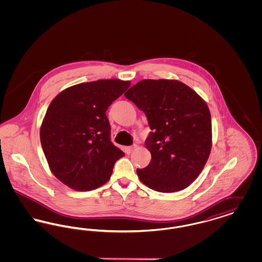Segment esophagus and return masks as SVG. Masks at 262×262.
Wrapping results in <instances>:
<instances>
[{
    "instance_id": "1",
    "label": "esophagus",
    "mask_w": 262,
    "mask_h": 262,
    "mask_svg": "<svg viewBox=\"0 0 262 262\" xmlns=\"http://www.w3.org/2000/svg\"><path fill=\"white\" fill-rule=\"evenodd\" d=\"M136 146H137V145H134V146H127V147H125V152H126V153H130L133 150L136 148Z\"/></svg>"
}]
</instances>
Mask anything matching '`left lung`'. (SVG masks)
Here are the masks:
<instances>
[{
    "mask_svg": "<svg viewBox=\"0 0 262 262\" xmlns=\"http://www.w3.org/2000/svg\"><path fill=\"white\" fill-rule=\"evenodd\" d=\"M125 96L144 112L151 128L145 140L151 161L137 170L141 183L160 192L188 187L211 151V116L205 101L174 79H143Z\"/></svg>",
    "mask_w": 262,
    "mask_h": 262,
    "instance_id": "8db88e82",
    "label": "left lung"
}]
</instances>
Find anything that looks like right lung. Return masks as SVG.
Returning a JSON list of instances; mask_svg holds the SVG:
<instances>
[{
	"label": "right lung",
	"instance_id": "obj_1",
	"mask_svg": "<svg viewBox=\"0 0 262 262\" xmlns=\"http://www.w3.org/2000/svg\"><path fill=\"white\" fill-rule=\"evenodd\" d=\"M129 85L100 79L67 88L52 100L40 140L52 173L66 186L86 191L109 181L125 153L111 142L106 111Z\"/></svg>",
	"mask_w": 262,
	"mask_h": 262
}]
</instances>
